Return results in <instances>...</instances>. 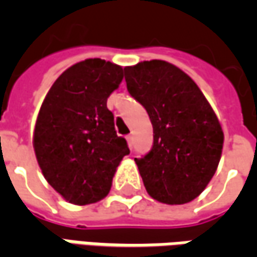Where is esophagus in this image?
<instances>
[{
	"mask_svg": "<svg viewBox=\"0 0 257 257\" xmlns=\"http://www.w3.org/2000/svg\"><path fill=\"white\" fill-rule=\"evenodd\" d=\"M126 142H128L129 149H132V147H134V136L128 135V136H126Z\"/></svg>",
	"mask_w": 257,
	"mask_h": 257,
	"instance_id": "1",
	"label": "esophagus"
}]
</instances>
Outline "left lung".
I'll use <instances>...</instances> for the list:
<instances>
[{"mask_svg":"<svg viewBox=\"0 0 257 257\" xmlns=\"http://www.w3.org/2000/svg\"><path fill=\"white\" fill-rule=\"evenodd\" d=\"M126 88L153 123L149 154L135 158L147 193L160 202L187 204L213 178L224 135L209 101L180 68L147 60L123 68Z\"/></svg>","mask_w":257,"mask_h":257,"instance_id":"8db88e82","label":"left lung"}]
</instances>
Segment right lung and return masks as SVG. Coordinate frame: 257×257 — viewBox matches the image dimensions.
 Segmentation results:
<instances>
[{"label": "right lung", "mask_w": 257, "mask_h": 257, "mask_svg": "<svg viewBox=\"0 0 257 257\" xmlns=\"http://www.w3.org/2000/svg\"><path fill=\"white\" fill-rule=\"evenodd\" d=\"M122 78L121 66L86 59L68 67L42 101L33 136L37 161L48 183L70 204L104 198L129 154L107 108V97Z\"/></svg>", "instance_id": "add662e5"}]
</instances>
